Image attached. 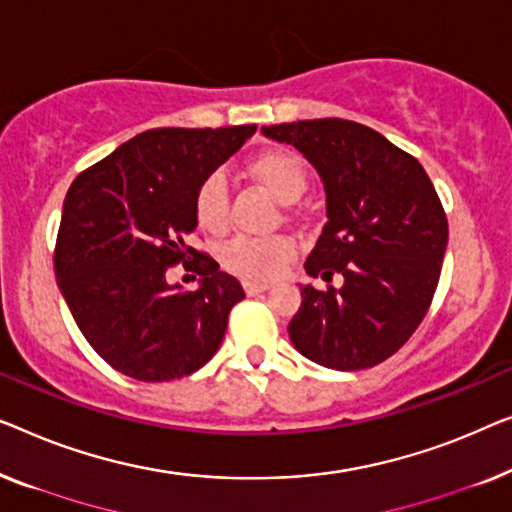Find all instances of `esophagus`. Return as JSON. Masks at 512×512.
Masks as SVG:
<instances>
[{
	"label": "esophagus",
	"instance_id": "1",
	"mask_svg": "<svg viewBox=\"0 0 512 512\" xmlns=\"http://www.w3.org/2000/svg\"><path fill=\"white\" fill-rule=\"evenodd\" d=\"M243 290H246V294H250V297H255V294L269 290V283H259V280H243Z\"/></svg>",
	"mask_w": 512,
	"mask_h": 512
}]
</instances>
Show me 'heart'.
I'll use <instances>...</instances> for the list:
<instances>
[{"label":"heart","instance_id":"obj_1","mask_svg":"<svg viewBox=\"0 0 512 512\" xmlns=\"http://www.w3.org/2000/svg\"><path fill=\"white\" fill-rule=\"evenodd\" d=\"M248 174L280 201H294L308 185V169L290 148H266L248 162ZM194 220L208 234L225 232L229 220V187L220 171L208 174L194 192ZM297 255V241L287 234L236 236L222 248V266L246 280H271Z\"/></svg>","mask_w":512,"mask_h":512}]
</instances>
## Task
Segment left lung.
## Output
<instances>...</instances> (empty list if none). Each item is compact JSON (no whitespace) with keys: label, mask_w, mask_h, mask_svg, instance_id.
Listing matches in <instances>:
<instances>
[{"label":"left lung","mask_w":512,"mask_h":512,"mask_svg":"<svg viewBox=\"0 0 512 512\" xmlns=\"http://www.w3.org/2000/svg\"><path fill=\"white\" fill-rule=\"evenodd\" d=\"M318 169L327 225L304 269L343 285L301 290L290 338L327 369H371L413 336L434 299L448 218L422 164L376 129L343 118L262 127Z\"/></svg>","instance_id":"obj_1"}]
</instances>
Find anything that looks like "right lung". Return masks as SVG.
<instances>
[{"label": "right lung", "instance_id": "obj_1", "mask_svg": "<svg viewBox=\"0 0 512 512\" xmlns=\"http://www.w3.org/2000/svg\"><path fill=\"white\" fill-rule=\"evenodd\" d=\"M257 125L160 127L136 134L71 183L55 241V276L78 329L115 371L167 383L201 369L246 297L208 253L187 246L194 192ZM184 262L199 291L166 283Z\"/></svg>", "mask_w": 512, "mask_h": 512}]
</instances>
